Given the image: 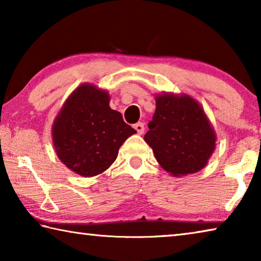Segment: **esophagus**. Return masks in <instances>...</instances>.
<instances>
[{"mask_svg": "<svg viewBox=\"0 0 261 261\" xmlns=\"http://www.w3.org/2000/svg\"><path fill=\"white\" fill-rule=\"evenodd\" d=\"M135 129H136L137 132H138V135H143L144 131H145L144 123L138 122V123H137V124H135Z\"/></svg>", "mask_w": 261, "mask_h": 261, "instance_id": "1", "label": "esophagus"}]
</instances>
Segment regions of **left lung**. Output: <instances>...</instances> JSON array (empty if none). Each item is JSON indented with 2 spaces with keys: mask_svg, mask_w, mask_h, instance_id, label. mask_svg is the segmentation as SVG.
<instances>
[{
  "mask_svg": "<svg viewBox=\"0 0 261 261\" xmlns=\"http://www.w3.org/2000/svg\"><path fill=\"white\" fill-rule=\"evenodd\" d=\"M156 109L144 139L173 176L201 170L215 149L216 134L201 106L187 94L155 96Z\"/></svg>",
  "mask_w": 261,
  "mask_h": 261,
  "instance_id": "left-lung-1",
  "label": "left lung"
}]
</instances>
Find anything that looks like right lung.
<instances>
[{
  "mask_svg": "<svg viewBox=\"0 0 261 261\" xmlns=\"http://www.w3.org/2000/svg\"><path fill=\"white\" fill-rule=\"evenodd\" d=\"M108 92L83 84L65 101L53 124V143L70 170L92 177L108 169L122 144L136 134L109 107Z\"/></svg>",
  "mask_w": 261,
  "mask_h": 261,
  "instance_id": "right-lung-1",
  "label": "right lung"
}]
</instances>
